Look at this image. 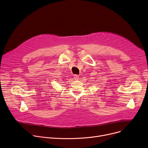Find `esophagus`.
Listing matches in <instances>:
<instances>
[{"label":"esophagus","mask_w":148,"mask_h":148,"mask_svg":"<svg viewBox=\"0 0 148 148\" xmlns=\"http://www.w3.org/2000/svg\"><path fill=\"white\" fill-rule=\"evenodd\" d=\"M73 77H74V79H75V80H78V79H79V75H74V76H73Z\"/></svg>","instance_id":"esophagus-1"}]
</instances>
